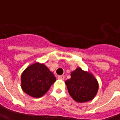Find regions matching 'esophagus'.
Instances as JSON below:
<instances>
[{
    "label": "esophagus",
    "instance_id": "esophagus-1",
    "mask_svg": "<svg viewBox=\"0 0 120 120\" xmlns=\"http://www.w3.org/2000/svg\"><path fill=\"white\" fill-rule=\"evenodd\" d=\"M64 78H65V76L63 75H60L58 76V79H59V80H64Z\"/></svg>",
    "mask_w": 120,
    "mask_h": 120
}]
</instances>
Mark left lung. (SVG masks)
Here are the masks:
<instances>
[{
	"label": "left lung",
	"instance_id": "obj_1",
	"mask_svg": "<svg viewBox=\"0 0 120 120\" xmlns=\"http://www.w3.org/2000/svg\"><path fill=\"white\" fill-rule=\"evenodd\" d=\"M68 92L77 102L93 100L98 92V82L90 73L77 68L71 73V78L65 81Z\"/></svg>",
	"mask_w": 120,
	"mask_h": 120
}]
</instances>
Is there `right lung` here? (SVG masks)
Listing matches in <instances>:
<instances>
[{"label": "right lung", "mask_w": 120, "mask_h": 120, "mask_svg": "<svg viewBox=\"0 0 120 120\" xmlns=\"http://www.w3.org/2000/svg\"><path fill=\"white\" fill-rule=\"evenodd\" d=\"M56 80L53 73L44 64L34 63L27 67L22 74L21 86L28 95L40 98L47 93Z\"/></svg>", "instance_id": "1"}]
</instances>
